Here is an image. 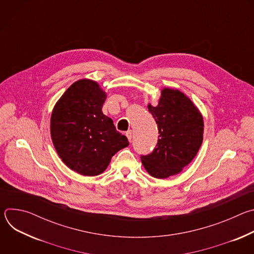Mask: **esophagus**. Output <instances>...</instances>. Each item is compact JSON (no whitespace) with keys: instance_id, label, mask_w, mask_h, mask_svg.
Listing matches in <instances>:
<instances>
[{"instance_id":"obj_1","label":"esophagus","mask_w":254,"mask_h":254,"mask_svg":"<svg viewBox=\"0 0 254 254\" xmlns=\"http://www.w3.org/2000/svg\"><path fill=\"white\" fill-rule=\"evenodd\" d=\"M126 135H127V137L128 138V140L130 141L131 140V137H132V131L129 129V130H127V132H126Z\"/></svg>"}]
</instances>
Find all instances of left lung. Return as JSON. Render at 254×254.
<instances>
[{
	"label": "left lung",
	"instance_id": "obj_1",
	"mask_svg": "<svg viewBox=\"0 0 254 254\" xmlns=\"http://www.w3.org/2000/svg\"><path fill=\"white\" fill-rule=\"evenodd\" d=\"M159 129L157 147L141 156L146 171L157 179H167L183 171L196 157L204 132L203 116L182 91L165 87L158 105L148 104Z\"/></svg>",
	"mask_w": 254,
	"mask_h": 254
}]
</instances>
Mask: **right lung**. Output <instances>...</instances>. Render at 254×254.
<instances>
[{"label": "right lung", "instance_id": "right-lung-1", "mask_svg": "<svg viewBox=\"0 0 254 254\" xmlns=\"http://www.w3.org/2000/svg\"><path fill=\"white\" fill-rule=\"evenodd\" d=\"M105 99L106 92L96 81L83 78L72 83L53 107L54 148L69 169L82 176L103 173L113 156L129 144L113 120L102 114Z\"/></svg>", "mask_w": 254, "mask_h": 254}]
</instances>
